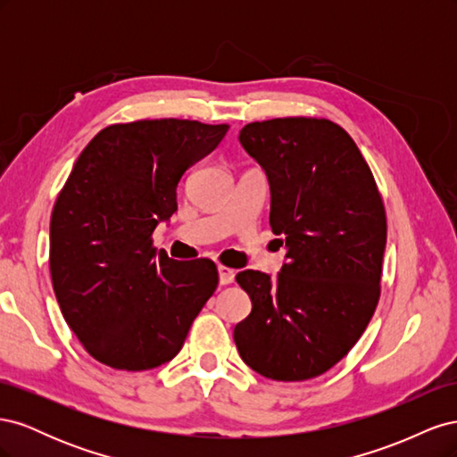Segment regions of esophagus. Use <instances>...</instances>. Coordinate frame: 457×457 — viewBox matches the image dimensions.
Here are the masks:
<instances>
[{"label":"esophagus","mask_w":457,"mask_h":457,"mask_svg":"<svg viewBox=\"0 0 457 457\" xmlns=\"http://www.w3.org/2000/svg\"><path fill=\"white\" fill-rule=\"evenodd\" d=\"M219 284L220 286H227V284H232L234 282V272L232 269H228V267H223V265H219Z\"/></svg>","instance_id":"1"}]
</instances>
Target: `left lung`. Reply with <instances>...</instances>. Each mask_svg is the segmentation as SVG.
I'll return each instance as SVG.
<instances>
[{
  "label": "left lung",
  "mask_w": 457,
  "mask_h": 457,
  "mask_svg": "<svg viewBox=\"0 0 457 457\" xmlns=\"http://www.w3.org/2000/svg\"><path fill=\"white\" fill-rule=\"evenodd\" d=\"M238 141L269 179V223L286 261L274 278L237 274L252 312L234 343L262 378L311 379L354 347L378 307L383 202L361 150L334 121H253Z\"/></svg>",
  "instance_id": "obj_1"
}]
</instances>
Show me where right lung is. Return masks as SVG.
Returning a JSON list of instances; mask_svg holds the SVG:
<instances>
[{"instance_id":"add662e5","label":"right lung","mask_w":457,"mask_h":457,"mask_svg":"<svg viewBox=\"0 0 457 457\" xmlns=\"http://www.w3.org/2000/svg\"><path fill=\"white\" fill-rule=\"evenodd\" d=\"M227 131L175 118L116 123L76 160L53 207L49 267L66 324L99 362H170L213 295V261L170 259L150 237L177 212L185 171Z\"/></svg>"}]
</instances>
